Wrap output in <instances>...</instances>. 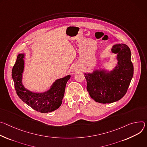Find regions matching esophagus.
I'll return each instance as SVG.
<instances>
[{
    "mask_svg": "<svg viewBox=\"0 0 147 147\" xmlns=\"http://www.w3.org/2000/svg\"><path fill=\"white\" fill-rule=\"evenodd\" d=\"M81 70V67L79 65H76L73 68V71L76 72V71H79Z\"/></svg>",
    "mask_w": 147,
    "mask_h": 147,
    "instance_id": "obj_1",
    "label": "esophagus"
}]
</instances>
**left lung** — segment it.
<instances>
[{"instance_id":"1","label":"left lung","mask_w":147,"mask_h":147,"mask_svg":"<svg viewBox=\"0 0 147 147\" xmlns=\"http://www.w3.org/2000/svg\"><path fill=\"white\" fill-rule=\"evenodd\" d=\"M111 51L117 61L112 70L94 69L85 73L87 90L92 98L100 103H111L120 100L125 94L133 76L134 67L131 51L124 44L113 45Z\"/></svg>"}]
</instances>
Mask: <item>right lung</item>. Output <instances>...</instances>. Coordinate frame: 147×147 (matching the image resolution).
<instances>
[{"mask_svg":"<svg viewBox=\"0 0 147 147\" xmlns=\"http://www.w3.org/2000/svg\"><path fill=\"white\" fill-rule=\"evenodd\" d=\"M25 54H19L12 69L11 76L15 90L20 99L34 110L45 113L58 109L62 102L65 86L71 75L55 80L42 92H33L26 89L23 84V74L25 67Z\"/></svg>","mask_w":147,"mask_h":147,"instance_id":"add662e5","label":"right lung"}]
</instances>
